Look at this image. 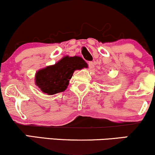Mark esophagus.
<instances>
[{"label": "esophagus", "mask_w": 155, "mask_h": 155, "mask_svg": "<svg viewBox=\"0 0 155 155\" xmlns=\"http://www.w3.org/2000/svg\"><path fill=\"white\" fill-rule=\"evenodd\" d=\"M88 65H89V68H90L91 70H92V69L94 68V67H95V63H94L93 62H89Z\"/></svg>", "instance_id": "1"}]
</instances>
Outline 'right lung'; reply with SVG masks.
I'll use <instances>...</instances> for the list:
<instances>
[{"instance_id":"add662e5","label":"right lung","mask_w":155,"mask_h":155,"mask_svg":"<svg viewBox=\"0 0 155 155\" xmlns=\"http://www.w3.org/2000/svg\"><path fill=\"white\" fill-rule=\"evenodd\" d=\"M88 65L78 56H65L54 65L41 69L35 74V84L44 93L54 95L65 91L76 70H81Z\"/></svg>"}]
</instances>
